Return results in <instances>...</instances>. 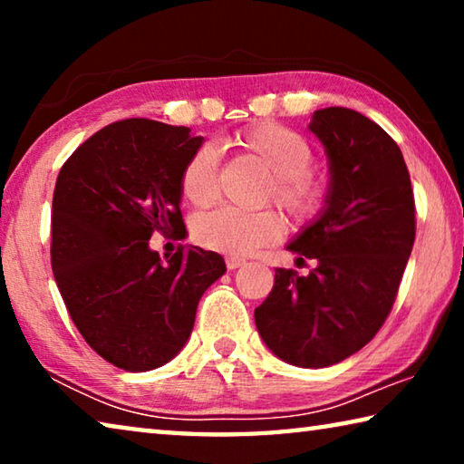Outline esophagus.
<instances>
[{"instance_id":"obj_1","label":"esophagus","mask_w":464,"mask_h":464,"mask_svg":"<svg viewBox=\"0 0 464 464\" xmlns=\"http://www.w3.org/2000/svg\"><path fill=\"white\" fill-rule=\"evenodd\" d=\"M241 266H246V260H239V257H227V268L237 270Z\"/></svg>"}]
</instances>
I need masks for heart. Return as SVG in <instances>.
Listing matches in <instances>:
<instances>
[{"instance_id":"b5f03b06","label":"heart","mask_w":464,"mask_h":464,"mask_svg":"<svg viewBox=\"0 0 464 464\" xmlns=\"http://www.w3.org/2000/svg\"><path fill=\"white\" fill-rule=\"evenodd\" d=\"M235 145L268 171L270 186L266 198H272L282 210L309 221L324 208L329 182L324 174L311 169L313 147L296 130L282 124L264 122L239 130L231 139ZM218 157L210 145H202L188 157L179 190L194 207H208L217 198ZM285 235V223L274 210L243 213L237 208H218L202 215L194 223V239L202 247L229 256H251L260 247L272 246Z\"/></svg>"}]
</instances>
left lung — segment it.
Segmentation results:
<instances>
[{"instance_id":"8db88e82","label":"left lung","mask_w":464,"mask_h":464,"mask_svg":"<svg viewBox=\"0 0 464 464\" xmlns=\"http://www.w3.org/2000/svg\"><path fill=\"white\" fill-rule=\"evenodd\" d=\"M309 130L325 147L329 192L286 249L315 268H276L254 317L280 360L325 368L364 348L389 317L411 256L415 202L401 149L364 114L317 110Z\"/></svg>"}]
</instances>
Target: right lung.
Wrapping results in <instances>:
<instances>
[{
  "instance_id": "obj_1",
  "label": "right lung",
  "mask_w": 464,
  "mask_h": 464,
  "mask_svg": "<svg viewBox=\"0 0 464 464\" xmlns=\"http://www.w3.org/2000/svg\"><path fill=\"white\" fill-rule=\"evenodd\" d=\"M202 140L188 127L127 119L92 135L59 171L54 280L83 340L122 371L169 362L204 290L227 272L217 251L182 246L163 262L149 247L155 231L184 235L179 174Z\"/></svg>"
}]
</instances>
